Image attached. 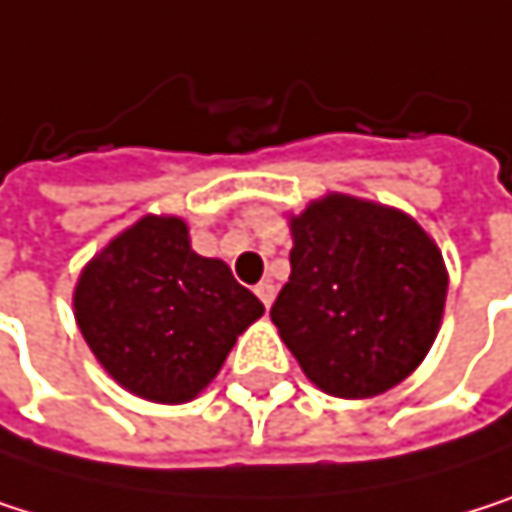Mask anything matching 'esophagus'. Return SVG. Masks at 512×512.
<instances>
[{
    "label": "esophagus",
    "instance_id": "obj_1",
    "mask_svg": "<svg viewBox=\"0 0 512 512\" xmlns=\"http://www.w3.org/2000/svg\"><path fill=\"white\" fill-rule=\"evenodd\" d=\"M254 294H258V297H261V303L270 309V306H273V300H276V285H273V282H261L258 288H254Z\"/></svg>",
    "mask_w": 512,
    "mask_h": 512
}]
</instances>
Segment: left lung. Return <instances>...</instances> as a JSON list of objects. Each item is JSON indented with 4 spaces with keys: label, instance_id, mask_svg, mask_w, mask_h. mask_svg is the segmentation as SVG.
Listing matches in <instances>:
<instances>
[{
    "label": "left lung",
    "instance_id": "left-lung-1",
    "mask_svg": "<svg viewBox=\"0 0 512 512\" xmlns=\"http://www.w3.org/2000/svg\"><path fill=\"white\" fill-rule=\"evenodd\" d=\"M291 279L270 318L312 384L369 399L405 381L444 315L438 245L399 209L330 194L291 221Z\"/></svg>",
    "mask_w": 512,
    "mask_h": 512
}]
</instances>
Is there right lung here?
<instances>
[{
    "label": "right lung",
    "instance_id": "1",
    "mask_svg": "<svg viewBox=\"0 0 512 512\" xmlns=\"http://www.w3.org/2000/svg\"><path fill=\"white\" fill-rule=\"evenodd\" d=\"M74 315L98 363L125 390L176 405L218 375L264 303L224 261L191 251L185 221L146 215L83 270Z\"/></svg>",
    "mask_w": 512,
    "mask_h": 512
}]
</instances>
